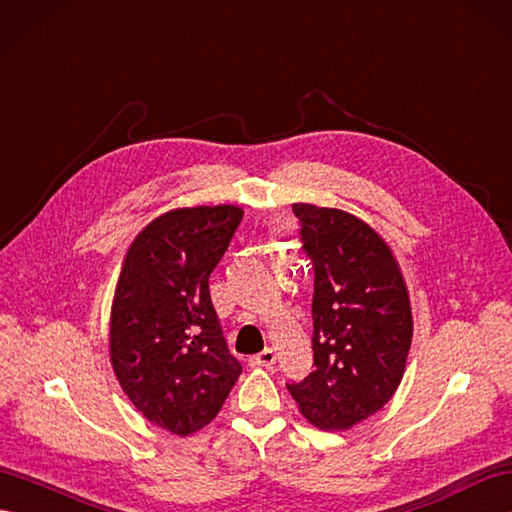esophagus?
Segmentation results:
<instances>
[{
    "label": "esophagus",
    "instance_id": "obj_1",
    "mask_svg": "<svg viewBox=\"0 0 512 512\" xmlns=\"http://www.w3.org/2000/svg\"><path fill=\"white\" fill-rule=\"evenodd\" d=\"M249 365H252V367H267L269 369V367L276 365V352H273L271 347H267V350H263L260 354L249 358Z\"/></svg>",
    "mask_w": 512,
    "mask_h": 512
}]
</instances>
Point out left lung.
I'll use <instances>...</instances> for the list:
<instances>
[{
	"label": "left lung",
	"mask_w": 512,
	"mask_h": 512,
	"mask_svg": "<svg viewBox=\"0 0 512 512\" xmlns=\"http://www.w3.org/2000/svg\"><path fill=\"white\" fill-rule=\"evenodd\" d=\"M315 271L313 371L286 384L302 415L347 430L391 400L413 339L406 284L391 249L365 221L293 204Z\"/></svg>",
	"instance_id": "obj_1"
}]
</instances>
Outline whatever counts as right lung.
I'll return each instance as SVG.
<instances>
[{
	"mask_svg": "<svg viewBox=\"0 0 512 512\" xmlns=\"http://www.w3.org/2000/svg\"><path fill=\"white\" fill-rule=\"evenodd\" d=\"M243 219L236 206L180 208L136 236L110 317V360L130 402L158 428L208 426L241 376L208 280Z\"/></svg>",
	"mask_w": 512,
	"mask_h": 512,
	"instance_id": "right-lung-1",
	"label": "right lung"
}]
</instances>
